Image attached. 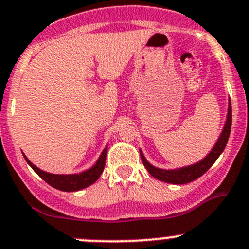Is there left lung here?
<instances>
[{"instance_id":"left-lung-1","label":"left lung","mask_w":249,"mask_h":249,"mask_svg":"<svg viewBox=\"0 0 249 249\" xmlns=\"http://www.w3.org/2000/svg\"><path fill=\"white\" fill-rule=\"evenodd\" d=\"M231 121H232V114H231V102L229 100L228 115H226L225 124H224L223 130H221L215 145L212 147V150L208 152L207 156L203 157L201 161L196 162V163L190 164V166L180 167V168L176 169H162L157 168V167L149 163V161L145 159L144 154H142V151L140 150V157H142V163H144L145 168L147 169V172H149L154 178L159 179V180L161 181H164V183L177 184V185L190 183V181H194L195 179L200 178L202 174H205L206 172L213 166L214 162L216 161V159L220 156L221 152L225 149L226 142H228L229 140V135H230Z\"/></svg>"}]
</instances>
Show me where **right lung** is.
Here are the masks:
<instances>
[{"mask_svg":"<svg viewBox=\"0 0 249 249\" xmlns=\"http://www.w3.org/2000/svg\"><path fill=\"white\" fill-rule=\"evenodd\" d=\"M107 145L105 146V149L103 150V152L100 154L99 159L95 162V164L93 167H90L87 171H83L81 173L77 174H53L48 173V172H44L42 169L36 167L28 157L24 155V159L26 160L29 166L43 179L46 183H48L49 185L53 186V188L58 189L61 191H78L82 190V189L87 188V186L92 185L93 183L99 179V177L102 176L103 171H104L105 167V160H107Z\"/></svg>","mask_w":249,"mask_h":249,"instance_id":"right-lung-1","label":"right lung"}]
</instances>
